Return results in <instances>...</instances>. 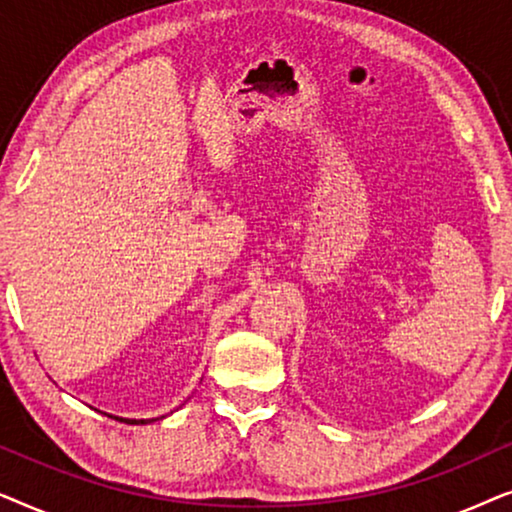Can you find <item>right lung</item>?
<instances>
[{
	"instance_id": "add662e5",
	"label": "right lung",
	"mask_w": 512,
	"mask_h": 512,
	"mask_svg": "<svg viewBox=\"0 0 512 512\" xmlns=\"http://www.w3.org/2000/svg\"><path fill=\"white\" fill-rule=\"evenodd\" d=\"M118 422H125V424H149V422H156V419H123V417H116Z\"/></svg>"
}]
</instances>
